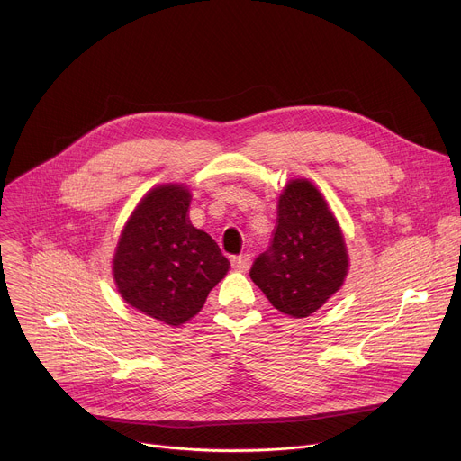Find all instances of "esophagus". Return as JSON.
Here are the masks:
<instances>
[{"label": "esophagus", "mask_w": 461, "mask_h": 461, "mask_svg": "<svg viewBox=\"0 0 461 461\" xmlns=\"http://www.w3.org/2000/svg\"><path fill=\"white\" fill-rule=\"evenodd\" d=\"M233 268L239 270V272H246L251 265V255L249 253H244V255H239V257H233Z\"/></svg>", "instance_id": "obj_1"}]
</instances>
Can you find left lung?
Listing matches in <instances>:
<instances>
[{"instance_id": "8db88e82", "label": "left lung", "mask_w": 461, "mask_h": 461, "mask_svg": "<svg viewBox=\"0 0 461 461\" xmlns=\"http://www.w3.org/2000/svg\"><path fill=\"white\" fill-rule=\"evenodd\" d=\"M348 251L338 219L308 180H290L277 203L272 246L249 270L268 301L290 317L317 312L345 283Z\"/></svg>"}]
</instances>
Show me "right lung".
<instances>
[{
	"instance_id": "right-lung-1",
	"label": "right lung",
	"mask_w": 461,
	"mask_h": 461,
	"mask_svg": "<svg viewBox=\"0 0 461 461\" xmlns=\"http://www.w3.org/2000/svg\"><path fill=\"white\" fill-rule=\"evenodd\" d=\"M191 193L162 184L127 219L113 257V279L135 310L171 326L201 312L230 270L217 242L187 217Z\"/></svg>"
}]
</instances>
